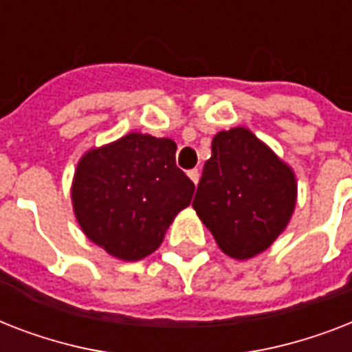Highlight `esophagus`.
I'll use <instances>...</instances> for the list:
<instances>
[{"label":"esophagus","mask_w":352,"mask_h":352,"mask_svg":"<svg viewBox=\"0 0 352 352\" xmlns=\"http://www.w3.org/2000/svg\"><path fill=\"white\" fill-rule=\"evenodd\" d=\"M188 177H190L193 184L197 186V184H199V177H201V175H199V170H190V171H188Z\"/></svg>","instance_id":"1"}]
</instances>
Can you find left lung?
Listing matches in <instances>:
<instances>
[{
  "mask_svg": "<svg viewBox=\"0 0 352 352\" xmlns=\"http://www.w3.org/2000/svg\"><path fill=\"white\" fill-rule=\"evenodd\" d=\"M296 201L294 170L248 127L215 135L192 206L226 256L245 261L267 250Z\"/></svg>",
  "mask_w": 352,
  "mask_h": 352,
  "instance_id": "1",
  "label": "left lung"
}]
</instances>
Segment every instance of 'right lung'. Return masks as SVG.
<instances>
[{"mask_svg":"<svg viewBox=\"0 0 352 352\" xmlns=\"http://www.w3.org/2000/svg\"><path fill=\"white\" fill-rule=\"evenodd\" d=\"M175 151L171 138L133 131L82 155L71 201L91 243L120 261H138L159 248L195 192L177 168Z\"/></svg>","mask_w":352,"mask_h":352,"instance_id":"obj_1","label":"right lung"}]
</instances>
